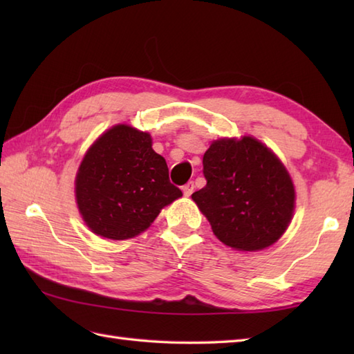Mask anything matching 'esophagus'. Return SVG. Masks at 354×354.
<instances>
[{
  "label": "esophagus",
  "mask_w": 354,
  "mask_h": 354,
  "mask_svg": "<svg viewBox=\"0 0 354 354\" xmlns=\"http://www.w3.org/2000/svg\"><path fill=\"white\" fill-rule=\"evenodd\" d=\"M193 190H194V184L190 181V183H187L184 187H183V193H184V196H192V193H193Z\"/></svg>",
  "instance_id": "34e87169"
}]
</instances>
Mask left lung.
Masks as SVG:
<instances>
[{
    "instance_id": "left-lung-1",
    "label": "left lung",
    "mask_w": 354,
    "mask_h": 354,
    "mask_svg": "<svg viewBox=\"0 0 354 354\" xmlns=\"http://www.w3.org/2000/svg\"><path fill=\"white\" fill-rule=\"evenodd\" d=\"M207 185L192 194L214 236L237 251H260L288 230L295 189L277 155L252 137L221 138L204 155Z\"/></svg>"
}]
</instances>
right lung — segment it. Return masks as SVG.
<instances>
[{"mask_svg":"<svg viewBox=\"0 0 354 354\" xmlns=\"http://www.w3.org/2000/svg\"><path fill=\"white\" fill-rule=\"evenodd\" d=\"M183 196L150 133L111 127L88 149L76 175L79 213L94 234L126 240L150 227L161 209Z\"/></svg>","mask_w":354,"mask_h":354,"instance_id":"add662e5","label":"right lung"}]
</instances>
